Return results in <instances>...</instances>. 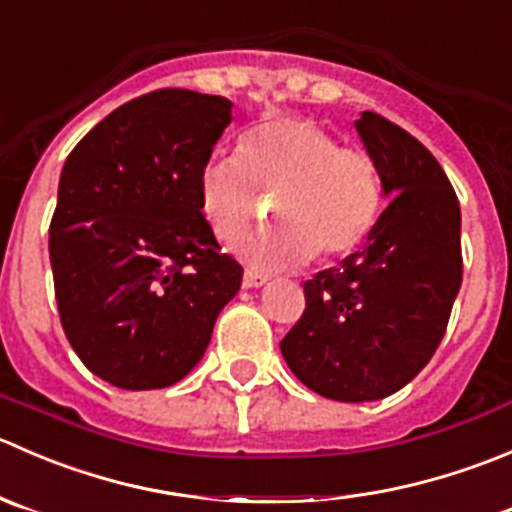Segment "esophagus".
<instances>
[{
  "label": "esophagus",
  "mask_w": 512,
  "mask_h": 512,
  "mask_svg": "<svg viewBox=\"0 0 512 512\" xmlns=\"http://www.w3.org/2000/svg\"><path fill=\"white\" fill-rule=\"evenodd\" d=\"M266 281H268V276H263V273L249 271V268L244 271V288H258V286H263Z\"/></svg>",
  "instance_id": "esophagus-1"
}]
</instances>
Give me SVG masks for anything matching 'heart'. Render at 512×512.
I'll list each match as a JSON object with an SVG mask.
<instances>
[{
  "instance_id": "obj_1",
  "label": "heart",
  "mask_w": 512,
  "mask_h": 512,
  "mask_svg": "<svg viewBox=\"0 0 512 512\" xmlns=\"http://www.w3.org/2000/svg\"><path fill=\"white\" fill-rule=\"evenodd\" d=\"M273 200L281 226L249 239L241 256L258 271H283L313 256H346L383 211V181L368 151L303 116H278L246 131L239 156H211L199 171V209L211 234L239 241Z\"/></svg>"
}]
</instances>
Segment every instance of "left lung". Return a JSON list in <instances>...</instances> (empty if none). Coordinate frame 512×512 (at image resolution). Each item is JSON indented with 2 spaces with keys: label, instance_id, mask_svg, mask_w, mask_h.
Wrapping results in <instances>:
<instances>
[{
  "label": "left lung",
  "instance_id": "left-lung-1",
  "mask_svg": "<svg viewBox=\"0 0 512 512\" xmlns=\"http://www.w3.org/2000/svg\"><path fill=\"white\" fill-rule=\"evenodd\" d=\"M356 129L391 201L361 251L303 283L281 341L293 376L343 403L381 401L426 368L463 281L458 196L435 156L373 111Z\"/></svg>",
  "mask_w": 512,
  "mask_h": 512
}]
</instances>
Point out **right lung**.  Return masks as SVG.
I'll use <instances>...</instances> for the list:
<instances>
[{
	"label": "right lung",
	"instance_id": "add662e5",
	"mask_svg": "<svg viewBox=\"0 0 512 512\" xmlns=\"http://www.w3.org/2000/svg\"><path fill=\"white\" fill-rule=\"evenodd\" d=\"M231 101L159 89L74 146L49 226L59 318L82 363L124 391L174 386L204 356L244 268L199 209Z\"/></svg>",
	"mask_w": 512,
	"mask_h": 512
}]
</instances>
